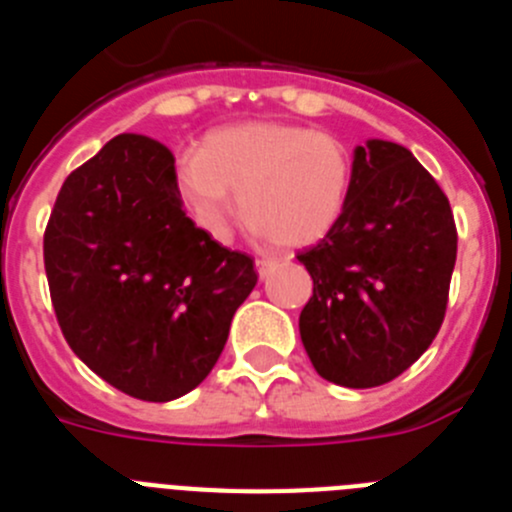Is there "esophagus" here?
<instances>
[{"label":"esophagus","instance_id":"obj_1","mask_svg":"<svg viewBox=\"0 0 512 512\" xmlns=\"http://www.w3.org/2000/svg\"><path fill=\"white\" fill-rule=\"evenodd\" d=\"M277 266V259H256V271H259V277H269V271Z\"/></svg>","mask_w":512,"mask_h":512}]
</instances>
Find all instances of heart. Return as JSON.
<instances>
[{
    "mask_svg": "<svg viewBox=\"0 0 512 512\" xmlns=\"http://www.w3.org/2000/svg\"><path fill=\"white\" fill-rule=\"evenodd\" d=\"M176 182L194 220L215 238L230 233L235 198L253 230L277 246L320 241L341 220L354 182L341 140L289 122L215 130L205 148L184 151Z\"/></svg>",
    "mask_w": 512,
    "mask_h": 512,
    "instance_id": "obj_1",
    "label": "heart"
}]
</instances>
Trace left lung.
Wrapping results in <instances>:
<instances>
[{
  "mask_svg": "<svg viewBox=\"0 0 512 512\" xmlns=\"http://www.w3.org/2000/svg\"><path fill=\"white\" fill-rule=\"evenodd\" d=\"M297 259L312 277L300 336L315 372L354 390L392 382L446 315L456 264L449 197L408 148L369 140L354 153L341 220Z\"/></svg>",
  "mask_w": 512,
  "mask_h": 512,
  "instance_id": "8db88e82",
  "label": "left lung"
}]
</instances>
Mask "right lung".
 <instances>
[{
    "label": "right lung",
    "instance_id": "1",
    "mask_svg": "<svg viewBox=\"0 0 512 512\" xmlns=\"http://www.w3.org/2000/svg\"><path fill=\"white\" fill-rule=\"evenodd\" d=\"M43 261L71 351L146 402L176 400L212 372L259 279L248 253L187 217L174 153L138 133L117 135L66 176Z\"/></svg>",
    "mask_w": 512,
    "mask_h": 512
}]
</instances>
